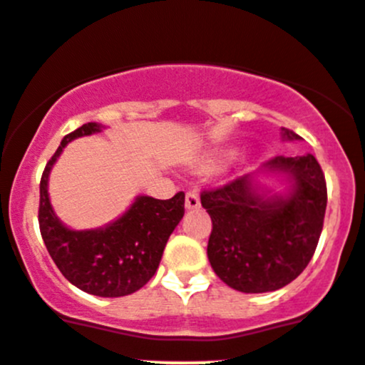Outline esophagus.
<instances>
[{"mask_svg":"<svg viewBox=\"0 0 365 365\" xmlns=\"http://www.w3.org/2000/svg\"><path fill=\"white\" fill-rule=\"evenodd\" d=\"M185 207L189 209V211H196V209H200V198L196 190H187Z\"/></svg>","mask_w":365,"mask_h":365,"instance_id":"34e87169","label":"esophagus"}]
</instances>
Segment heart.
<instances>
[{
  "mask_svg": "<svg viewBox=\"0 0 365 365\" xmlns=\"http://www.w3.org/2000/svg\"><path fill=\"white\" fill-rule=\"evenodd\" d=\"M229 156H231V154H229V153H220V154H216L215 158H212V163H222V162H225V160H227Z\"/></svg>",
  "mask_w": 365,
  "mask_h": 365,
  "instance_id": "heart-1",
  "label": "heart"
}]
</instances>
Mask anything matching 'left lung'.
Here are the masks:
<instances>
[{
	"label": "left lung",
	"instance_id": "obj_1",
	"mask_svg": "<svg viewBox=\"0 0 365 365\" xmlns=\"http://www.w3.org/2000/svg\"><path fill=\"white\" fill-rule=\"evenodd\" d=\"M284 136L300 140L289 129ZM264 169L291 176L289 198L258 195L251 175L200 195L212 220L207 244L211 267L242 293H267L291 284L313 258L326 216V176L313 154L274 156Z\"/></svg>",
	"mask_w": 365,
	"mask_h": 365
}]
</instances>
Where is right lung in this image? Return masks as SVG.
Here are the masks:
<instances>
[{"instance_id": "1", "label": "right lung", "mask_w": 365, "mask_h": 365, "mask_svg": "<svg viewBox=\"0 0 365 365\" xmlns=\"http://www.w3.org/2000/svg\"><path fill=\"white\" fill-rule=\"evenodd\" d=\"M98 123H85L61 140L45 165L39 182L38 222L48 255L72 285L103 298L134 293L154 277L170 232L183 218L185 195L169 200L140 196L125 215L103 229L71 231L56 218L48 202V173L71 140L100 133Z\"/></svg>"}]
</instances>
